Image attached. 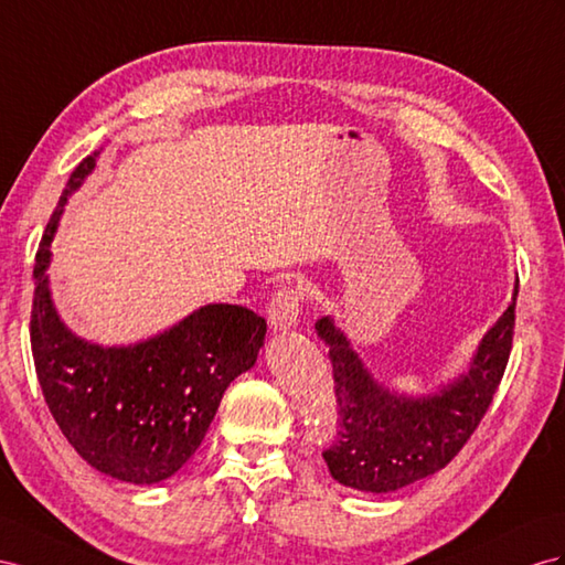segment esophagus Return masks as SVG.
<instances>
[{
    "instance_id": "1",
    "label": "esophagus",
    "mask_w": 565,
    "mask_h": 565,
    "mask_svg": "<svg viewBox=\"0 0 565 565\" xmlns=\"http://www.w3.org/2000/svg\"><path fill=\"white\" fill-rule=\"evenodd\" d=\"M269 324L274 331H288L298 324L300 317V294L296 288H281L269 300Z\"/></svg>"
}]
</instances>
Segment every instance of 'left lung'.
<instances>
[{"label": "left lung", "mask_w": 565, "mask_h": 565, "mask_svg": "<svg viewBox=\"0 0 565 565\" xmlns=\"http://www.w3.org/2000/svg\"><path fill=\"white\" fill-rule=\"evenodd\" d=\"M515 296L482 337L470 367L427 396H403L372 377L331 317L315 322L329 345L339 437L322 454L337 482L386 494L446 468L480 425L511 355Z\"/></svg>", "instance_id": "1"}]
</instances>
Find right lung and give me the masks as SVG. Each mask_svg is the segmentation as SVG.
Instances as JSON below:
<instances>
[{
    "label": "right lung",
    "instance_id": "right-lung-1",
    "mask_svg": "<svg viewBox=\"0 0 565 565\" xmlns=\"http://www.w3.org/2000/svg\"><path fill=\"white\" fill-rule=\"evenodd\" d=\"M99 152L71 173L35 257L31 345L50 413L83 460L131 484H157L183 468L214 420L226 386L248 372L267 322L243 306L212 302L131 345L76 337L54 308L47 267L71 193Z\"/></svg>",
    "mask_w": 565,
    "mask_h": 565
}]
</instances>
